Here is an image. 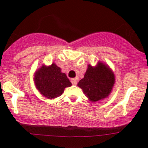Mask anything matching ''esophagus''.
<instances>
[{
	"instance_id": "1",
	"label": "esophagus",
	"mask_w": 148,
	"mask_h": 148,
	"mask_svg": "<svg viewBox=\"0 0 148 148\" xmlns=\"http://www.w3.org/2000/svg\"><path fill=\"white\" fill-rule=\"evenodd\" d=\"M71 84H72L73 85H76L77 84V79H75V78L71 79Z\"/></svg>"
}]
</instances>
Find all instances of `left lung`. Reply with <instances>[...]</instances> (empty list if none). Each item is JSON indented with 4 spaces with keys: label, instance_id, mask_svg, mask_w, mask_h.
I'll list each match as a JSON object with an SVG mask.
<instances>
[{
    "label": "left lung",
    "instance_id": "obj_1",
    "mask_svg": "<svg viewBox=\"0 0 148 148\" xmlns=\"http://www.w3.org/2000/svg\"><path fill=\"white\" fill-rule=\"evenodd\" d=\"M114 82V73L108 66L100 62L95 67L88 65L84 77L77 85L89 101L95 102L110 95Z\"/></svg>",
    "mask_w": 148,
    "mask_h": 148
}]
</instances>
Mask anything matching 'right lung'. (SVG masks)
<instances>
[{
  "label": "right lung",
  "mask_w": 148,
  "mask_h": 148,
  "mask_svg": "<svg viewBox=\"0 0 148 148\" xmlns=\"http://www.w3.org/2000/svg\"><path fill=\"white\" fill-rule=\"evenodd\" d=\"M36 86L40 93L48 99H54L61 96L66 87L71 83L64 73L54 63L50 66L43 65L35 73Z\"/></svg>",
  "instance_id": "right-lung-1"
}]
</instances>
